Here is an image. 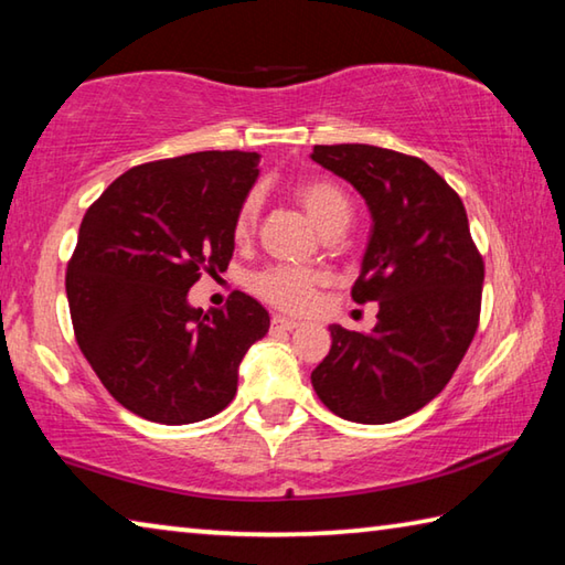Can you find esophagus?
<instances>
[{"label": "esophagus", "mask_w": 565, "mask_h": 565, "mask_svg": "<svg viewBox=\"0 0 565 565\" xmlns=\"http://www.w3.org/2000/svg\"><path fill=\"white\" fill-rule=\"evenodd\" d=\"M295 328H298V322L290 320V318L273 316V320H270V330H273V332H290V330H295Z\"/></svg>", "instance_id": "esophagus-1"}]
</instances>
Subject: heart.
<instances>
[{"label":"heart","mask_w":565,"mask_h":565,"mask_svg":"<svg viewBox=\"0 0 565 565\" xmlns=\"http://www.w3.org/2000/svg\"><path fill=\"white\" fill-rule=\"evenodd\" d=\"M292 192L310 220L316 222L320 233L326 235L340 233L350 222V215H353V205H350L345 190L328 178L300 180ZM257 210H260V202H257L255 195H247L235 215L237 237H247L253 233ZM320 282V275L312 270H295V267L275 265L257 273L249 280V288H253L257 298L273 305V308L298 316V312H308L312 308Z\"/></svg>","instance_id":"b5f03b06"}]
</instances>
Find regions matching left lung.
<instances>
[{"instance_id": "left-lung-1", "label": "left lung", "mask_w": 565, "mask_h": 565, "mask_svg": "<svg viewBox=\"0 0 565 565\" xmlns=\"http://www.w3.org/2000/svg\"><path fill=\"white\" fill-rule=\"evenodd\" d=\"M310 157L367 202L373 230L353 300L377 302L373 332L330 326L312 387L345 420H401L463 360L478 330L483 257L458 192L420 157L373 145H316Z\"/></svg>"}]
</instances>
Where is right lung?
<instances>
[{
	"label": "right lung",
	"mask_w": 565,
	"mask_h": 565,
	"mask_svg": "<svg viewBox=\"0 0 565 565\" xmlns=\"http://www.w3.org/2000/svg\"><path fill=\"white\" fill-rule=\"evenodd\" d=\"M260 154L192 152L127 170L85 212L67 263L74 338L109 395L145 420L184 425L225 411L247 348L270 316L235 290L202 312L188 290L225 273L235 215Z\"/></svg>",
	"instance_id": "1"
}]
</instances>
